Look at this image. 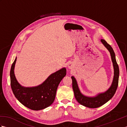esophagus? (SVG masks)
Wrapping results in <instances>:
<instances>
[{
	"label": "esophagus",
	"instance_id": "obj_1",
	"mask_svg": "<svg viewBox=\"0 0 127 127\" xmlns=\"http://www.w3.org/2000/svg\"><path fill=\"white\" fill-rule=\"evenodd\" d=\"M68 67H69V68L71 69V65H68Z\"/></svg>",
	"mask_w": 127,
	"mask_h": 127
}]
</instances>
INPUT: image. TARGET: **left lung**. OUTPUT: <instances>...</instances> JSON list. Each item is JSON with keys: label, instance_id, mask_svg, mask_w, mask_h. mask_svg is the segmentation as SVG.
Segmentation results:
<instances>
[{"label": "left lung", "instance_id": "8db88e82", "mask_svg": "<svg viewBox=\"0 0 127 127\" xmlns=\"http://www.w3.org/2000/svg\"><path fill=\"white\" fill-rule=\"evenodd\" d=\"M101 41L104 44L111 54V59L114 68V77L112 85L106 92L99 94L95 97H87L82 95L78 87L76 81L74 77L72 76V89H73L75 97L77 101L83 106L90 108H96L102 106L106 103L110 99L112 98L117 90L118 85V78H119V68L115 58V54L112 47L105 40L101 39Z\"/></svg>", "mask_w": 127, "mask_h": 127}]
</instances>
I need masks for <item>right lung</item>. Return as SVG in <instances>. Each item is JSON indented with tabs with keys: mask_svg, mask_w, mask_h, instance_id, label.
<instances>
[{
	"mask_svg": "<svg viewBox=\"0 0 127 127\" xmlns=\"http://www.w3.org/2000/svg\"><path fill=\"white\" fill-rule=\"evenodd\" d=\"M16 58L10 70L11 87L15 97L24 106L33 110H40L50 106L55 100L57 89L66 75L63 68L51 74L47 80L37 87L26 88L18 83L14 74Z\"/></svg>",
	"mask_w": 127,
	"mask_h": 127,
	"instance_id": "1",
	"label": "right lung"
}]
</instances>
